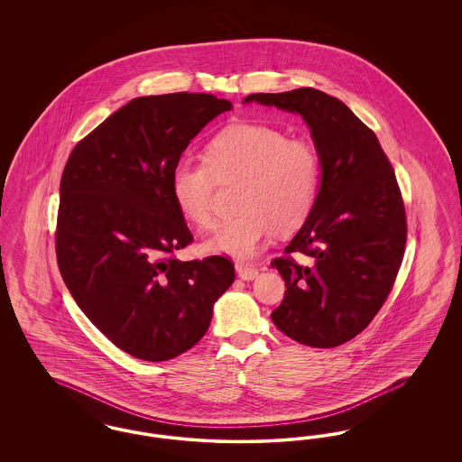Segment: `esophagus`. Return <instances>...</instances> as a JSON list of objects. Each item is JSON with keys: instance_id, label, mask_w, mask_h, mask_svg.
Here are the masks:
<instances>
[{"instance_id": "obj_1", "label": "esophagus", "mask_w": 462, "mask_h": 462, "mask_svg": "<svg viewBox=\"0 0 462 462\" xmlns=\"http://www.w3.org/2000/svg\"><path fill=\"white\" fill-rule=\"evenodd\" d=\"M236 270H237L239 277L244 279V281H253L258 275V268H254V266L247 263L236 264Z\"/></svg>"}]
</instances>
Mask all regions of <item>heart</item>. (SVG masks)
Masks as SVG:
<instances>
[{"label":"heart","instance_id":"obj_1","mask_svg":"<svg viewBox=\"0 0 462 462\" xmlns=\"http://www.w3.org/2000/svg\"><path fill=\"white\" fill-rule=\"evenodd\" d=\"M322 164L305 138L262 123H237L217 133L206 159L180 157L171 171L178 211L199 228L215 225L218 181L242 178L241 215L225 221L204 247L236 258H253L277 228L303 225L319 198Z\"/></svg>","mask_w":462,"mask_h":462}]
</instances>
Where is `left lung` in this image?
<instances>
[{"mask_svg": "<svg viewBox=\"0 0 462 462\" xmlns=\"http://www.w3.org/2000/svg\"><path fill=\"white\" fill-rule=\"evenodd\" d=\"M253 100L301 114L322 164L313 211L284 254L272 260L286 282L272 320L301 345L339 346L373 322L403 260L407 218L393 166L375 133L320 89L245 98ZM292 252L310 264H298Z\"/></svg>", "mask_w": 462, "mask_h": 462, "instance_id": "1", "label": "left lung"}]
</instances>
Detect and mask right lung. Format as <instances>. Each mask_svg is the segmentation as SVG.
I'll list each match as a JSON object with an SVG mask.
<instances>
[{
    "label": "right lung",
    "instance_id": "obj_1",
    "mask_svg": "<svg viewBox=\"0 0 462 462\" xmlns=\"http://www.w3.org/2000/svg\"><path fill=\"white\" fill-rule=\"evenodd\" d=\"M230 109L211 93L133 98L67 159L55 230L59 270L93 326L136 358L162 362L192 348L236 279L226 256L176 260L194 236L171 194L181 152Z\"/></svg>",
    "mask_w": 462,
    "mask_h": 462
}]
</instances>
